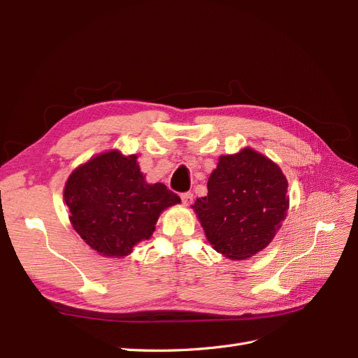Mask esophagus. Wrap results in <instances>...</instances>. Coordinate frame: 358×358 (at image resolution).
I'll return each instance as SVG.
<instances>
[{"label":"esophagus","instance_id":"obj_1","mask_svg":"<svg viewBox=\"0 0 358 358\" xmlns=\"http://www.w3.org/2000/svg\"><path fill=\"white\" fill-rule=\"evenodd\" d=\"M180 200H182V203L185 204V206H189L192 203V200H194L192 192H183V194H180Z\"/></svg>","mask_w":358,"mask_h":358}]
</instances>
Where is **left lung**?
Masks as SVG:
<instances>
[{
	"label": "left lung",
	"mask_w": 358,
	"mask_h": 358,
	"mask_svg": "<svg viewBox=\"0 0 358 358\" xmlns=\"http://www.w3.org/2000/svg\"><path fill=\"white\" fill-rule=\"evenodd\" d=\"M288 182L275 162L252 149L220 158L197 199L206 237L216 252L245 259L264 249L287 216Z\"/></svg>",
	"instance_id": "left-lung-1"
}]
</instances>
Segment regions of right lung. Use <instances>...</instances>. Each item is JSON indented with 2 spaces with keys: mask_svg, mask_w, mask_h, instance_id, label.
Wrapping results in <instances>:
<instances>
[{
  "mask_svg": "<svg viewBox=\"0 0 358 358\" xmlns=\"http://www.w3.org/2000/svg\"><path fill=\"white\" fill-rule=\"evenodd\" d=\"M73 229L96 252L124 257L149 239L159 213L180 203L164 183H148L137 157L117 150L76 169L64 189Z\"/></svg>",
  "mask_w": 358,
  "mask_h": 358,
  "instance_id": "obj_1",
  "label": "right lung"
}]
</instances>
